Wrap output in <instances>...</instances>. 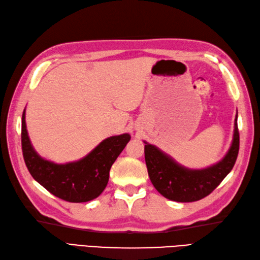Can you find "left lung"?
<instances>
[{
	"instance_id": "obj_1",
	"label": "left lung",
	"mask_w": 260,
	"mask_h": 260,
	"mask_svg": "<svg viewBox=\"0 0 260 260\" xmlns=\"http://www.w3.org/2000/svg\"><path fill=\"white\" fill-rule=\"evenodd\" d=\"M144 143L146 144L145 161L148 176L159 194L174 202H196L208 196L231 173L236 162L239 150L237 115L235 118L232 146L225 157L217 164L203 170L186 168L154 145Z\"/></svg>"
}]
</instances>
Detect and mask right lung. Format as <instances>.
Returning <instances> with one entry per match:
<instances>
[{"mask_svg": "<svg viewBox=\"0 0 260 260\" xmlns=\"http://www.w3.org/2000/svg\"><path fill=\"white\" fill-rule=\"evenodd\" d=\"M21 138L25 165L36 182L63 201L85 203L99 197L105 189L111 167L129 142L131 135L111 136L80 160L55 164L35 152L27 134L24 110Z\"/></svg>", "mask_w": 260, "mask_h": 260, "instance_id": "obj_1", "label": "right lung"}]
</instances>
